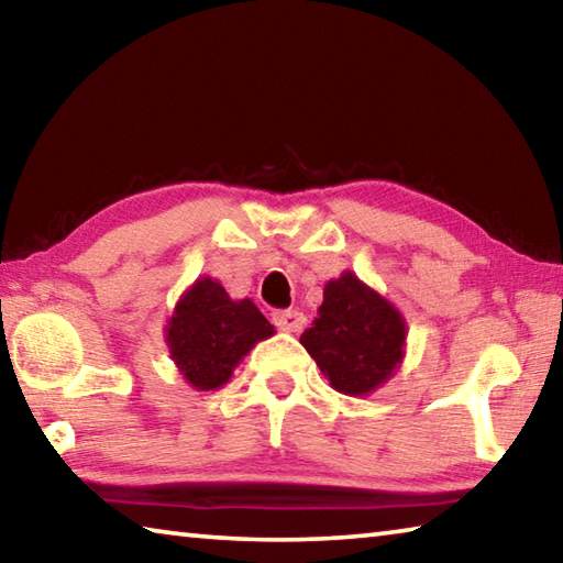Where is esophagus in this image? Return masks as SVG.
Returning <instances> with one entry per match:
<instances>
[{
    "label": "esophagus",
    "instance_id": "obj_1",
    "mask_svg": "<svg viewBox=\"0 0 563 563\" xmlns=\"http://www.w3.org/2000/svg\"><path fill=\"white\" fill-rule=\"evenodd\" d=\"M273 322L283 332H300L305 328V316L298 310H278L273 312Z\"/></svg>",
    "mask_w": 563,
    "mask_h": 563
}]
</instances>
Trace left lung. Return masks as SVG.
I'll use <instances>...</instances> for the list:
<instances>
[{
	"mask_svg": "<svg viewBox=\"0 0 563 563\" xmlns=\"http://www.w3.org/2000/svg\"><path fill=\"white\" fill-rule=\"evenodd\" d=\"M300 342L332 389L365 397L402 365L407 322L393 302L345 271L328 280L318 318Z\"/></svg>",
	"mask_w": 563,
	"mask_h": 563,
	"instance_id": "1",
	"label": "left lung"
}]
</instances>
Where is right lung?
<instances>
[{
    "label": "right lung",
    "instance_id": "obj_1",
    "mask_svg": "<svg viewBox=\"0 0 563 563\" xmlns=\"http://www.w3.org/2000/svg\"><path fill=\"white\" fill-rule=\"evenodd\" d=\"M170 360L194 389H218L275 328L251 298L233 300L218 280L198 278L180 295L166 322Z\"/></svg>",
    "mask_w": 563,
    "mask_h": 563
}]
</instances>
